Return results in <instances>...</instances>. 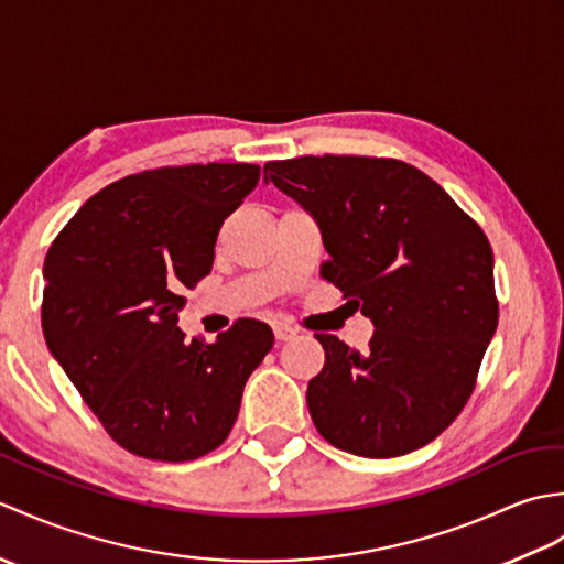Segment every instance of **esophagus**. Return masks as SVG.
<instances>
[{"label": "esophagus", "mask_w": 564, "mask_h": 564, "mask_svg": "<svg viewBox=\"0 0 564 564\" xmlns=\"http://www.w3.org/2000/svg\"><path fill=\"white\" fill-rule=\"evenodd\" d=\"M273 334H275V341H291L297 337V329L285 325V322H279V325H273Z\"/></svg>", "instance_id": "34e87169"}]
</instances>
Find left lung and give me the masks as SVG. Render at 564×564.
Returning <instances> with one entry per match:
<instances>
[{
	"mask_svg": "<svg viewBox=\"0 0 564 564\" xmlns=\"http://www.w3.org/2000/svg\"><path fill=\"white\" fill-rule=\"evenodd\" d=\"M319 225L322 275L373 322L366 354L315 334L325 368L307 410L332 446L394 458L434 441L475 390L499 319L482 227L434 178L388 158L325 154L263 164Z\"/></svg>",
	"mask_w": 564,
	"mask_h": 564,
	"instance_id": "left-lung-1",
	"label": "left lung"
}]
</instances>
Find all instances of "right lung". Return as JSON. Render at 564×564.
I'll return each mask as SVG.
<instances>
[{"label": "right lung", "mask_w": 564, "mask_h": 564, "mask_svg": "<svg viewBox=\"0 0 564 564\" xmlns=\"http://www.w3.org/2000/svg\"><path fill=\"white\" fill-rule=\"evenodd\" d=\"M259 172L210 162L130 174L84 203L47 249V349L109 436L140 458L184 463L218 448L271 351L259 319H237L213 344L176 327L184 291L210 273L220 225Z\"/></svg>", "instance_id": "add662e5"}]
</instances>
